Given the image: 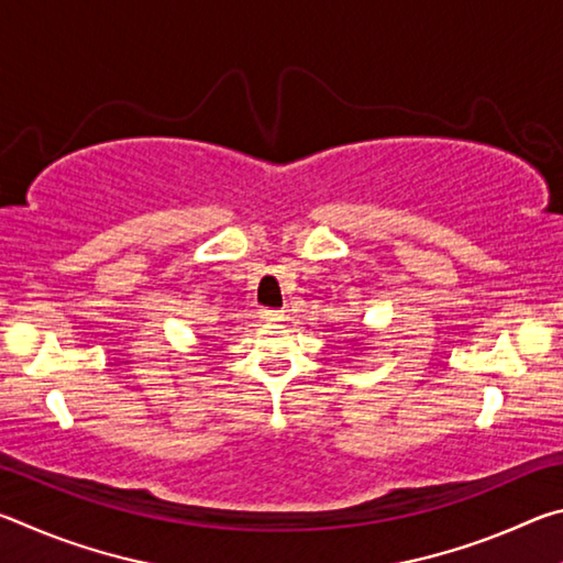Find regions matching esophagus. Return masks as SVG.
<instances>
[{
    "instance_id": "esophagus-1",
    "label": "esophagus",
    "mask_w": 563,
    "mask_h": 563,
    "mask_svg": "<svg viewBox=\"0 0 563 563\" xmlns=\"http://www.w3.org/2000/svg\"><path fill=\"white\" fill-rule=\"evenodd\" d=\"M261 318L268 320V322H280V320L285 318V312H283V310H275V308H265V310L261 312Z\"/></svg>"
}]
</instances>
